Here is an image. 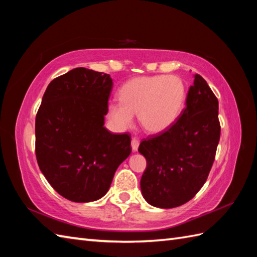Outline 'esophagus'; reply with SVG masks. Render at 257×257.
<instances>
[{
  "label": "esophagus",
  "mask_w": 257,
  "mask_h": 257,
  "mask_svg": "<svg viewBox=\"0 0 257 257\" xmlns=\"http://www.w3.org/2000/svg\"><path fill=\"white\" fill-rule=\"evenodd\" d=\"M139 144H140V140H139V138H137V137H134V138H133V140H132V148H133V151H137V150H138Z\"/></svg>",
  "instance_id": "1"
}]
</instances>
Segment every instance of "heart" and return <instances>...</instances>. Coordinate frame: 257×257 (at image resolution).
I'll return each instance as SVG.
<instances>
[{"label": "heart", "mask_w": 257, "mask_h": 257, "mask_svg": "<svg viewBox=\"0 0 257 257\" xmlns=\"http://www.w3.org/2000/svg\"><path fill=\"white\" fill-rule=\"evenodd\" d=\"M120 101L108 103V118L119 129L134 124V114L146 132L159 134L171 127L185 100L182 79L173 75L140 76L128 80L119 90Z\"/></svg>", "instance_id": "obj_1"}]
</instances>
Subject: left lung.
Listing matches in <instances>:
<instances>
[{
	"label": "left lung",
	"mask_w": 257,
	"mask_h": 257,
	"mask_svg": "<svg viewBox=\"0 0 257 257\" xmlns=\"http://www.w3.org/2000/svg\"><path fill=\"white\" fill-rule=\"evenodd\" d=\"M219 101L203 77L194 75L187 106L165 132L141 141L147 160L140 188L151 205L171 209L187 203L203 187L220 141Z\"/></svg>",
	"instance_id": "left-lung-1"
}]
</instances>
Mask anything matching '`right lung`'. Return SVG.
I'll use <instances>...</instances> for the list:
<instances>
[{
    "label": "right lung",
    "instance_id": "add662e5",
    "mask_svg": "<svg viewBox=\"0 0 257 257\" xmlns=\"http://www.w3.org/2000/svg\"><path fill=\"white\" fill-rule=\"evenodd\" d=\"M110 75L78 67L47 86L35 119L38 167L54 190L73 202L102 198L132 152V136L103 127Z\"/></svg>",
    "mask_w": 257,
    "mask_h": 257
}]
</instances>
